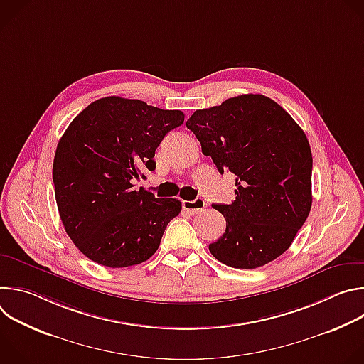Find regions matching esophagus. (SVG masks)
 <instances>
[{"label": "esophagus", "mask_w": 364, "mask_h": 364, "mask_svg": "<svg viewBox=\"0 0 364 364\" xmlns=\"http://www.w3.org/2000/svg\"><path fill=\"white\" fill-rule=\"evenodd\" d=\"M205 203L203 198H196L193 201L188 200H183V210H186L190 215H197L198 212L204 210Z\"/></svg>", "instance_id": "esophagus-1"}]
</instances>
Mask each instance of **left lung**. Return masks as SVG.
Instances as JSON below:
<instances>
[{
    "instance_id": "obj_1",
    "label": "left lung",
    "mask_w": 364,
    "mask_h": 364,
    "mask_svg": "<svg viewBox=\"0 0 364 364\" xmlns=\"http://www.w3.org/2000/svg\"><path fill=\"white\" fill-rule=\"evenodd\" d=\"M186 125L219 173L236 176L232 204H213L226 230L210 253L237 269L272 262L291 246L313 203V154L304 131L275 100L253 93L198 109Z\"/></svg>"
}]
</instances>
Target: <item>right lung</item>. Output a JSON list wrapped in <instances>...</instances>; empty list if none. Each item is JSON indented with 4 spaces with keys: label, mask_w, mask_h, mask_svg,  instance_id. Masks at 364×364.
I'll return each mask as SVG.
<instances>
[{
    "label": "right lung",
    "mask_w": 364,
    "mask_h": 364,
    "mask_svg": "<svg viewBox=\"0 0 364 364\" xmlns=\"http://www.w3.org/2000/svg\"><path fill=\"white\" fill-rule=\"evenodd\" d=\"M183 122L181 111L119 96L92 102L70 122L55 154V194L66 233L90 261L127 268L159 249L181 201L135 190L132 180L155 170V149Z\"/></svg>",
    "instance_id": "add662e5"
}]
</instances>
